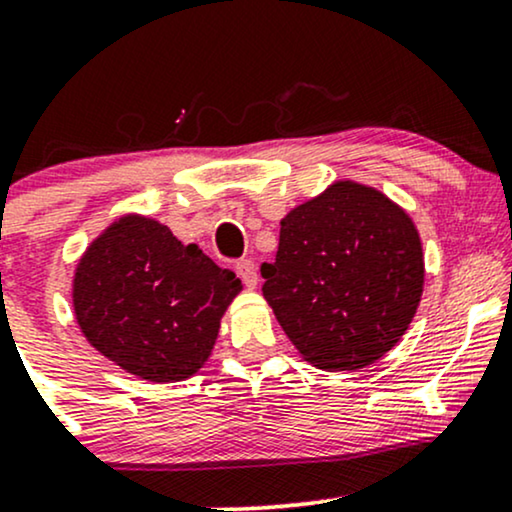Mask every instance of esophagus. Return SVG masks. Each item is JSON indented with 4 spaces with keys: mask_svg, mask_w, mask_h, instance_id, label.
Instances as JSON below:
<instances>
[{
    "mask_svg": "<svg viewBox=\"0 0 512 512\" xmlns=\"http://www.w3.org/2000/svg\"><path fill=\"white\" fill-rule=\"evenodd\" d=\"M236 272H238L240 279H243V284L248 286V289H255V286H257V267H255V262L240 260L236 264Z\"/></svg>",
    "mask_w": 512,
    "mask_h": 512,
    "instance_id": "obj_1",
    "label": "esophagus"
}]
</instances>
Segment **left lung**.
I'll use <instances>...</instances> for the list:
<instances>
[{"instance_id":"1","label":"left lung","mask_w":512,"mask_h":512,"mask_svg":"<svg viewBox=\"0 0 512 512\" xmlns=\"http://www.w3.org/2000/svg\"><path fill=\"white\" fill-rule=\"evenodd\" d=\"M262 293L286 337L322 370H358L409 330L424 293L411 216L375 187L337 180L281 219Z\"/></svg>"}]
</instances>
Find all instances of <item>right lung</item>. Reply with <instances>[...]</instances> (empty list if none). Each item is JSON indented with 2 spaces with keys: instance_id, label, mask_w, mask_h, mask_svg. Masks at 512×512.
<instances>
[{
  "instance_id": "1",
  "label": "right lung",
  "mask_w": 512,
  "mask_h": 512,
  "mask_svg": "<svg viewBox=\"0 0 512 512\" xmlns=\"http://www.w3.org/2000/svg\"><path fill=\"white\" fill-rule=\"evenodd\" d=\"M243 284L168 226L125 214L74 272V315L88 344L149 383L187 380L207 363Z\"/></svg>"
}]
</instances>
